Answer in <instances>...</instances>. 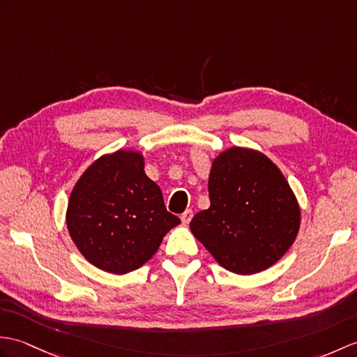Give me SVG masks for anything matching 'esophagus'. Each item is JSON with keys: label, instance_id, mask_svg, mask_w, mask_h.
<instances>
[{"label": "esophagus", "instance_id": "obj_1", "mask_svg": "<svg viewBox=\"0 0 357 357\" xmlns=\"http://www.w3.org/2000/svg\"><path fill=\"white\" fill-rule=\"evenodd\" d=\"M192 218H193V211H192V210H185L184 213L181 214V220H182V223H184V225H187V223H190V220H192Z\"/></svg>", "mask_w": 357, "mask_h": 357}]
</instances>
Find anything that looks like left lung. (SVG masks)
I'll list each match as a JSON object with an SVG mask.
<instances>
[{
	"label": "left lung",
	"mask_w": 357,
	"mask_h": 357,
	"mask_svg": "<svg viewBox=\"0 0 357 357\" xmlns=\"http://www.w3.org/2000/svg\"><path fill=\"white\" fill-rule=\"evenodd\" d=\"M210 208L190 229L222 268L251 275L271 268L295 242L301 210L291 185L266 155L229 147L213 161Z\"/></svg>",
	"instance_id": "8db88e82"
}]
</instances>
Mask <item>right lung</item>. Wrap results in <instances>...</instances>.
Instances as JSON below:
<instances>
[{
  "label": "right lung",
  "mask_w": 357,
  "mask_h": 357,
  "mask_svg": "<svg viewBox=\"0 0 357 357\" xmlns=\"http://www.w3.org/2000/svg\"><path fill=\"white\" fill-rule=\"evenodd\" d=\"M181 220L165 210L160 187L137 151L103 155L74 185L66 228L96 268L123 275L143 266Z\"/></svg>",
  "instance_id": "1"
}]
</instances>
